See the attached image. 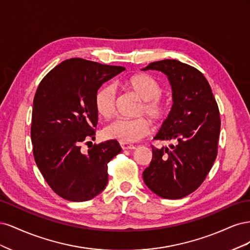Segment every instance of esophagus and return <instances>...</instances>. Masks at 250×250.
<instances>
[{
	"mask_svg": "<svg viewBox=\"0 0 250 250\" xmlns=\"http://www.w3.org/2000/svg\"><path fill=\"white\" fill-rule=\"evenodd\" d=\"M120 145H121V147H122L123 150H132L135 148V146L132 145V144H128V143H124V142H121Z\"/></svg>",
	"mask_w": 250,
	"mask_h": 250,
	"instance_id": "34e87169",
	"label": "esophagus"
}]
</instances>
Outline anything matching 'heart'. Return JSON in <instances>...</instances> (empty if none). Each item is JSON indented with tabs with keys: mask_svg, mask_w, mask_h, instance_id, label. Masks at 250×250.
<instances>
[{
	"mask_svg": "<svg viewBox=\"0 0 250 250\" xmlns=\"http://www.w3.org/2000/svg\"><path fill=\"white\" fill-rule=\"evenodd\" d=\"M124 84L126 88L131 90L142 100L137 111L139 116L147 115L157 123L167 119L170 112V103L162 96L163 86L155 78L147 74H139L128 78ZM115 102L116 95L112 85H103L97 90L95 107L100 117H111L115 110ZM151 131L152 124L144 117L130 120L118 119L103 129V133L106 138L124 143L137 142L146 137Z\"/></svg>",
	"mask_w": 250,
	"mask_h": 250,
	"instance_id": "1",
	"label": "heart"
}]
</instances>
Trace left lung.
Segmentation results:
<instances>
[{
  "label": "left lung",
  "instance_id": "8db88e82",
  "mask_svg": "<svg viewBox=\"0 0 250 250\" xmlns=\"http://www.w3.org/2000/svg\"><path fill=\"white\" fill-rule=\"evenodd\" d=\"M165 73L172 85L173 105L156 141L175 145L152 148V161L143 172L147 187L166 199H179L201 186L218 153L220 113L203 74L175 59L151 62L143 71Z\"/></svg>",
  "mask_w": 250,
  "mask_h": 250
}]
</instances>
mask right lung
I'll use <instances>...</instances> for the list:
<instances>
[{
    "label": "right lung",
    "instance_id": "obj_1",
    "mask_svg": "<svg viewBox=\"0 0 250 250\" xmlns=\"http://www.w3.org/2000/svg\"><path fill=\"white\" fill-rule=\"evenodd\" d=\"M123 71V66L71 58L51 70L37 87L31 125L34 160L63 199L86 201L107 185V164L122 150L119 143L92 144L86 153L81 144L95 139L97 90Z\"/></svg>",
    "mask_w": 250,
    "mask_h": 250
}]
</instances>
